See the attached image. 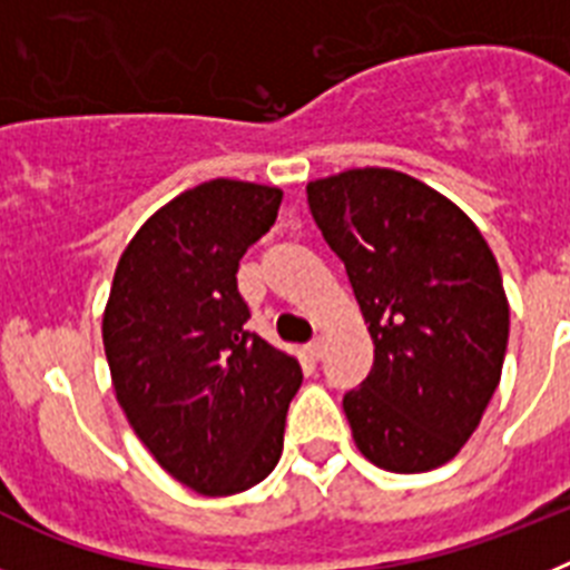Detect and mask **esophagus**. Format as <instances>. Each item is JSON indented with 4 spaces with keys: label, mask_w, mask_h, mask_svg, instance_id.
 <instances>
[{
    "label": "esophagus",
    "mask_w": 570,
    "mask_h": 570,
    "mask_svg": "<svg viewBox=\"0 0 570 570\" xmlns=\"http://www.w3.org/2000/svg\"><path fill=\"white\" fill-rule=\"evenodd\" d=\"M305 351L311 354V360H322V354H325V340H322V336H314V340L305 345Z\"/></svg>",
    "instance_id": "esophagus-1"
}]
</instances>
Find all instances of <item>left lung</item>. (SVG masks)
<instances>
[{"label":"left lung","mask_w":570,"mask_h":570,"mask_svg":"<svg viewBox=\"0 0 570 570\" xmlns=\"http://www.w3.org/2000/svg\"><path fill=\"white\" fill-rule=\"evenodd\" d=\"M308 205L374 340L371 374L342 396L356 448L394 473L440 468L476 431L500 385V265L454 203L400 170L316 179Z\"/></svg>","instance_id":"obj_1"}]
</instances>
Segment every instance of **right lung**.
Returning <instances> with one entry per match:
<instances>
[{
  "instance_id": "obj_1",
  "label": "right lung",
  "mask_w": 570,
  "mask_h": 570,
  "mask_svg": "<svg viewBox=\"0 0 570 570\" xmlns=\"http://www.w3.org/2000/svg\"><path fill=\"white\" fill-rule=\"evenodd\" d=\"M279 188L210 179L170 199L116 265L102 320L116 400L165 471L205 497L254 488L276 468L294 356L250 334L236 288L268 234Z\"/></svg>"
}]
</instances>
